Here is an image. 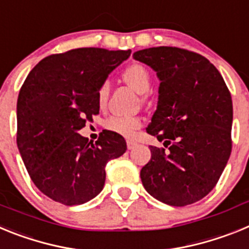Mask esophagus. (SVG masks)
I'll return each instance as SVG.
<instances>
[{
	"label": "esophagus",
	"mask_w": 249,
	"mask_h": 249,
	"mask_svg": "<svg viewBox=\"0 0 249 249\" xmlns=\"http://www.w3.org/2000/svg\"><path fill=\"white\" fill-rule=\"evenodd\" d=\"M137 142H135V141L132 140H127V148L128 149H133L136 146H137Z\"/></svg>",
	"instance_id": "34e87169"
}]
</instances>
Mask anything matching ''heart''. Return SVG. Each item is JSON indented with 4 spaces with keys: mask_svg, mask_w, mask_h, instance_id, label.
Returning <instances> with one entry per match:
<instances>
[{
    "mask_svg": "<svg viewBox=\"0 0 249 249\" xmlns=\"http://www.w3.org/2000/svg\"><path fill=\"white\" fill-rule=\"evenodd\" d=\"M123 80L126 81L131 87L136 89L140 93H146L151 87L152 78L151 73L147 70L146 66L141 63H133L123 71ZM109 94V82L105 81L102 85L98 87L97 91V101L98 105L103 106L107 102ZM142 122L138 117L135 116H112L106 121V127L113 132H117L120 135L131 137L135 135V132L141 127Z\"/></svg>",
    "mask_w": 249,
    "mask_h": 249,
    "instance_id": "b5f03b06",
    "label": "heart"
}]
</instances>
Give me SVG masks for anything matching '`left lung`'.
<instances>
[{
  "label": "left lung",
  "instance_id": "obj_1",
  "mask_svg": "<svg viewBox=\"0 0 249 249\" xmlns=\"http://www.w3.org/2000/svg\"><path fill=\"white\" fill-rule=\"evenodd\" d=\"M133 58L155 70L160 81L146 131L167 148L149 146L142 183L169 206L195 203L214 188L231 156L230 91L218 70L191 51L160 46L137 51Z\"/></svg>",
  "mask_w": 249,
  "mask_h": 249
}]
</instances>
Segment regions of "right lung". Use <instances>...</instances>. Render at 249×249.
Segmentation results:
<instances>
[{"label":"right lung","mask_w":249,"mask_h":249,"mask_svg":"<svg viewBox=\"0 0 249 249\" xmlns=\"http://www.w3.org/2000/svg\"><path fill=\"white\" fill-rule=\"evenodd\" d=\"M128 51L76 48L51 54L28 73L17 100V147L31 179L66 206L83 204L102 191L106 164L127 149L124 138L102 131L96 142L78 133L100 113L98 87Z\"/></svg>","instance_id":"right-lung-1"}]
</instances>
